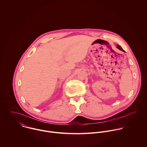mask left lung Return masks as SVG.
I'll return each mask as SVG.
<instances>
[{
    "mask_svg": "<svg viewBox=\"0 0 147 147\" xmlns=\"http://www.w3.org/2000/svg\"><path fill=\"white\" fill-rule=\"evenodd\" d=\"M117 47L118 49H119L120 50H122V51H125L123 50V49L119 46V45H117Z\"/></svg>",
    "mask_w": 147,
    "mask_h": 147,
    "instance_id": "left-lung-1",
    "label": "left lung"
}]
</instances>
